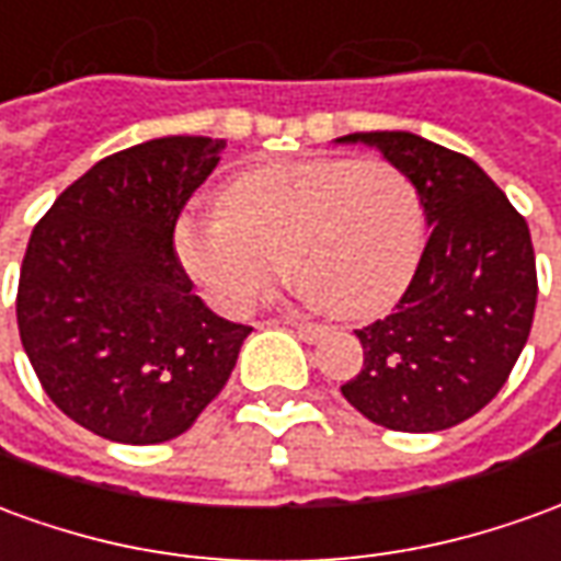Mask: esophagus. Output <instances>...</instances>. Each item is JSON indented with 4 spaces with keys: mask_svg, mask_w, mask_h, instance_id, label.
<instances>
[{
    "mask_svg": "<svg viewBox=\"0 0 561 561\" xmlns=\"http://www.w3.org/2000/svg\"><path fill=\"white\" fill-rule=\"evenodd\" d=\"M285 324H291L294 331H297V336H300L304 343H319L321 336L328 334V328H324V324H319V321L297 319V316H288V319H285Z\"/></svg>",
    "mask_w": 561,
    "mask_h": 561,
    "instance_id": "obj_1",
    "label": "esophagus"
}]
</instances>
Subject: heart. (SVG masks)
Wrapping results in <instances>:
<instances>
[{"label": "heart", "instance_id": "heart-1", "mask_svg": "<svg viewBox=\"0 0 561 561\" xmlns=\"http://www.w3.org/2000/svg\"><path fill=\"white\" fill-rule=\"evenodd\" d=\"M175 254L221 312H245L285 279L336 319L398 304L425 245L410 175L382 158L257 163L221 191V213L185 215Z\"/></svg>", "mask_w": 561, "mask_h": 561}]
</instances>
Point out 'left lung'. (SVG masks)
<instances>
[{
    "label": "left lung",
    "mask_w": 561,
    "mask_h": 561,
    "mask_svg": "<svg viewBox=\"0 0 561 561\" xmlns=\"http://www.w3.org/2000/svg\"><path fill=\"white\" fill-rule=\"evenodd\" d=\"M340 142L376 145L401 167L431 225L394 312L355 331L364 364L340 391L382 428H453L499 394L531 331L538 270L526 218L471 158L444 145L401 130Z\"/></svg>",
    "instance_id": "obj_1"
}]
</instances>
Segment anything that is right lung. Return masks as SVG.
I'll use <instances>...</instances> for the list:
<instances>
[{
	"label": "right lung",
	"instance_id": "add662e5",
	"mask_svg": "<svg viewBox=\"0 0 561 561\" xmlns=\"http://www.w3.org/2000/svg\"><path fill=\"white\" fill-rule=\"evenodd\" d=\"M225 139L163 136L108 154L35 225L18 328L50 401L115 444L185 434L225 389L252 334L191 291L175 221Z\"/></svg>",
	"mask_w": 561,
	"mask_h": 561
}]
</instances>
